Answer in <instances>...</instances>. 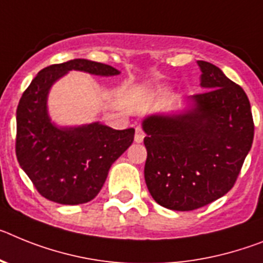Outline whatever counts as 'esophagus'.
<instances>
[{"label":"esophagus","mask_w":263,"mask_h":263,"mask_svg":"<svg viewBox=\"0 0 263 263\" xmlns=\"http://www.w3.org/2000/svg\"><path fill=\"white\" fill-rule=\"evenodd\" d=\"M144 138H145L144 131H143L140 127H136V129H135V141H136V143H141V141L144 140Z\"/></svg>","instance_id":"1"}]
</instances>
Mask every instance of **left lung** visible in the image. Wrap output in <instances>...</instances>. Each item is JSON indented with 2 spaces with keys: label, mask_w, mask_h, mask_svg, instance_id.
Instances as JSON below:
<instances>
[{
  "label": "left lung",
  "mask_w": 263,
  "mask_h": 263,
  "mask_svg": "<svg viewBox=\"0 0 263 263\" xmlns=\"http://www.w3.org/2000/svg\"><path fill=\"white\" fill-rule=\"evenodd\" d=\"M205 92L188 98L179 114L143 120L147 134L144 179L157 204L195 211L233 188L254 138L245 91L217 66L198 61Z\"/></svg>",
  "instance_id": "1"
}]
</instances>
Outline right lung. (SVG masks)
Returning <instances> with one entry per match:
<instances>
[{
    "instance_id": "1",
    "label": "right lung",
    "mask_w": 263,
    "mask_h": 263,
    "mask_svg": "<svg viewBox=\"0 0 263 263\" xmlns=\"http://www.w3.org/2000/svg\"><path fill=\"white\" fill-rule=\"evenodd\" d=\"M114 77L112 66L71 59L38 72L17 107L15 155L45 198L58 204H84L97 197L108 171L134 141L135 129H114L99 122L58 127L47 111L51 86L68 71Z\"/></svg>"
}]
</instances>
